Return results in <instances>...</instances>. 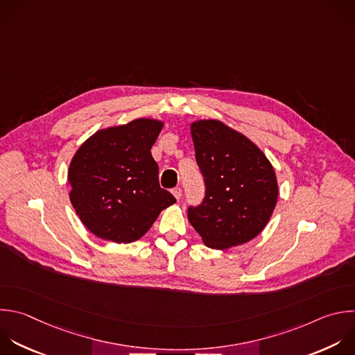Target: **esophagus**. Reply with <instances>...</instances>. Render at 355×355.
Listing matches in <instances>:
<instances>
[{"label":"esophagus","mask_w":355,"mask_h":355,"mask_svg":"<svg viewBox=\"0 0 355 355\" xmlns=\"http://www.w3.org/2000/svg\"><path fill=\"white\" fill-rule=\"evenodd\" d=\"M171 193H173V195H174V198L178 200V199L181 198V193H182V191H181V188H178V187H177V188H174V189L171 191Z\"/></svg>","instance_id":"esophagus-1"}]
</instances>
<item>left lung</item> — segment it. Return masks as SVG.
<instances>
[{"label":"left lung","mask_w":355,"mask_h":355,"mask_svg":"<svg viewBox=\"0 0 355 355\" xmlns=\"http://www.w3.org/2000/svg\"><path fill=\"white\" fill-rule=\"evenodd\" d=\"M191 135L206 193L199 206L188 209L189 223L213 250L254 240L277 203L272 163L251 139L218 120L192 123Z\"/></svg>","instance_id":"left-lung-1"}]
</instances>
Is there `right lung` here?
<instances>
[{
	"label": "right lung",
	"instance_id": "right-lung-1",
	"mask_svg": "<svg viewBox=\"0 0 355 355\" xmlns=\"http://www.w3.org/2000/svg\"><path fill=\"white\" fill-rule=\"evenodd\" d=\"M163 123L137 118L97 131L76 150L68 170L69 199L96 237L130 244L149 231L175 198L159 184L152 157Z\"/></svg>",
	"mask_w": 355,
	"mask_h": 355
}]
</instances>
